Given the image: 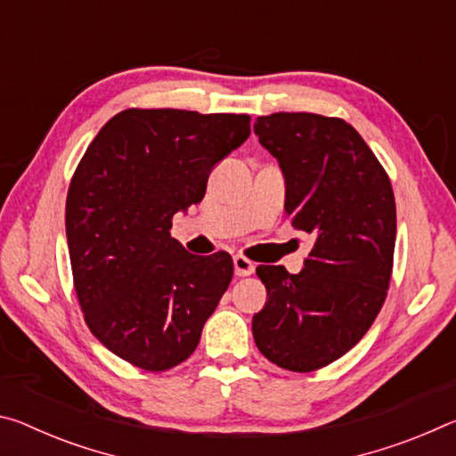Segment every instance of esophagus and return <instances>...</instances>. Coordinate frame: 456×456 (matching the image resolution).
Instances as JSON below:
<instances>
[{"label": "esophagus", "instance_id": "obj_1", "mask_svg": "<svg viewBox=\"0 0 456 456\" xmlns=\"http://www.w3.org/2000/svg\"><path fill=\"white\" fill-rule=\"evenodd\" d=\"M233 265H235V275H239V277L251 275L253 272H256V264H253L251 259H247L245 256H235Z\"/></svg>", "mask_w": 456, "mask_h": 456}]
</instances>
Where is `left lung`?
<instances>
[{
	"label": "left lung",
	"instance_id": "left-lung-1",
	"mask_svg": "<svg viewBox=\"0 0 456 456\" xmlns=\"http://www.w3.org/2000/svg\"><path fill=\"white\" fill-rule=\"evenodd\" d=\"M253 130L285 175L291 227L315 239L297 275L257 267L267 302L253 315V338L273 364L314 372L352 350L382 310L395 264V191L342 118L275 112Z\"/></svg>",
	"mask_w": 456,
	"mask_h": 456
}]
</instances>
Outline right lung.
Here are the masks:
<instances>
[{
  "label": "right lung",
  "instance_id": "add662e5",
  "mask_svg": "<svg viewBox=\"0 0 456 456\" xmlns=\"http://www.w3.org/2000/svg\"><path fill=\"white\" fill-rule=\"evenodd\" d=\"M247 114L128 108L100 128L66 197L74 289L88 328L146 372L195 352L233 277L229 253L192 256L173 215L205 197L211 168L251 133Z\"/></svg>",
  "mask_w": 456,
  "mask_h": 456
}]
</instances>
